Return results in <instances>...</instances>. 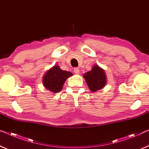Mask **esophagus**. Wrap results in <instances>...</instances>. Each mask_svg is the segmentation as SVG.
<instances>
[{
    "instance_id": "obj_1",
    "label": "esophagus",
    "mask_w": 149,
    "mask_h": 149,
    "mask_svg": "<svg viewBox=\"0 0 149 149\" xmlns=\"http://www.w3.org/2000/svg\"><path fill=\"white\" fill-rule=\"evenodd\" d=\"M74 72L75 74H77V75L79 74V70L78 68H75L74 70Z\"/></svg>"
}]
</instances>
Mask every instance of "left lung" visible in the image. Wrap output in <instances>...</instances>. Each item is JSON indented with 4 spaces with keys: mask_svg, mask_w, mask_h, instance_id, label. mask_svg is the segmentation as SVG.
<instances>
[{
    "mask_svg": "<svg viewBox=\"0 0 149 149\" xmlns=\"http://www.w3.org/2000/svg\"><path fill=\"white\" fill-rule=\"evenodd\" d=\"M83 77L87 83L89 89L92 92L102 89L107 82L105 71L97 64L93 66L90 72L84 74Z\"/></svg>",
    "mask_w": 149,
    "mask_h": 149,
    "instance_id": "obj_1",
    "label": "left lung"
}]
</instances>
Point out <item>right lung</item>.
Masks as SVG:
<instances>
[{
  "mask_svg": "<svg viewBox=\"0 0 149 149\" xmlns=\"http://www.w3.org/2000/svg\"><path fill=\"white\" fill-rule=\"evenodd\" d=\"M72 75V72L62 70L59 65H55L43 75V86L50 92L57 93L62 90L66 79Z\"/></svg>",
  "mask_w": 149,
  "mask_h": 149,
  "instance_id": "obj_1",
  "label": "right lung"
}]
</instances>
